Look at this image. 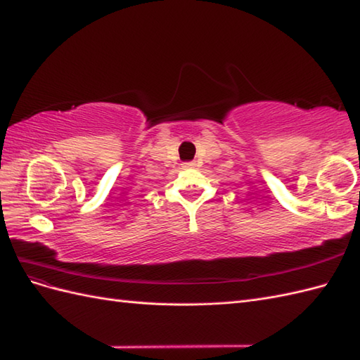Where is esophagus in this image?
Masks as SVG:
<instances>
[{
  "label": "esophagus",
  "mask_w": 360,
  "mask_h": 360,
  "mask_svg": "<svg viewBox=\"0 0 360 360\" xmlns=\"http://www.w3.org/2000/svg\"><path fill=\"white\" fill-rule=\"evenodd\" d=\"M194 166V163L193 162H186V163H183V167H185V169H189V167H193Z\"/></svg>",
  "instance_id": "obj_1"
}]
</instances>
